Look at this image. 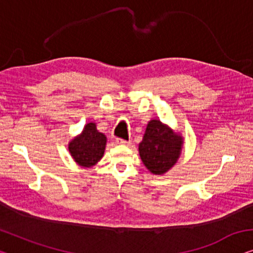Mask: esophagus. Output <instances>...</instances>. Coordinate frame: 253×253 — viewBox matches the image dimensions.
Returning <instances> with one entry per match:
<instances>
[{
  "mask_svg": "<svg viewBox=\"0 0 253 253\" xmlns=\"http://www.w3.org/2000/svg\"><path fill=\"white\" fill-rule=\"evenodd\" d=\"M116 142L118 143V144H122V145H128L129 144V141H126V139H123V138H117Z\"/></svg>",
  "mask_w": 253,
  "mask_h": 253,
  "instance_id": "esophagus-1",
  "label": "esophagus"
}]
</instances>
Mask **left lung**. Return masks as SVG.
I'll list each match as a JSON object with an SVG mask.
<instances>
[{
	"label": "left lung",
	"mask_w": 253,
	"mask_h": 253,
	"mask_svg": "<svg viewBox=\"0 0 253 253\" xmlns=\"http://www.w3.org/2000/svg\"><path fill=\"white\" fill-rule=\"evenodd\" d=\"M183 137L160 120L153 119L146 126L138 145L143 164L153 175H163L174 166L182 153Z\"/></svg>",
	"instance_id": "left-lung-1"
}]
</instances>
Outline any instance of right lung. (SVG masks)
<instances>
[{
    "instance_id": "add662e5",
    "label": "right lung",
    "mask_w": 253,
    "mask_h": 253,
    "mask_svg": "<svg viewBox=\"0 0 253 253\" xmlns=\"http://www.w3.org/2000/svg\"><path fill=\"white\" fill-rule=\"evenodd\" d=\"M105 144V135L96 129L95 123H88L82 133L69 142L68 149L77 165L90 168L102 159Z\"/></svg>"
}]
</instances>
